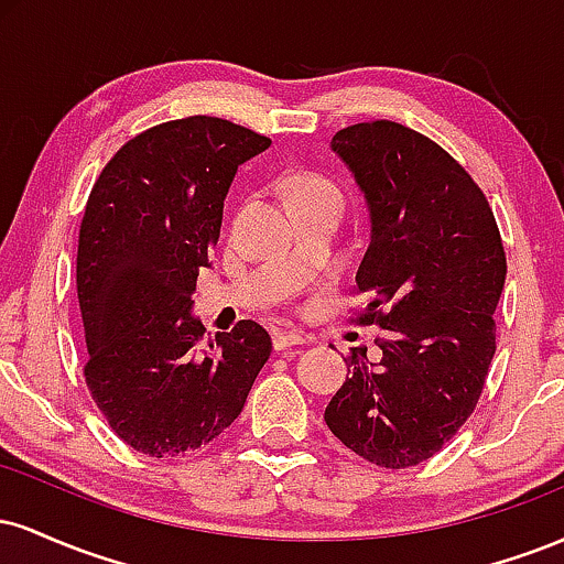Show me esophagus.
Returning a JSON list of instances; mask_svg holds the SVG:
<instances>
[{"label": "esophagus", "instance_id": "1", "mask_svg": "<svg viewBox=\"0 0 564 564\" xmlns=\"http://www.w3.org/2000/svg\"><path fill=\"white\" fill-rule=\"evenodd\" d=\"M304 336L300 332H286V328H275L273 332V347L275 349H289L294 345H304Z\"/></svg>", "mask_w": 564, "mask_h": 564}]
</instances>
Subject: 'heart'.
Here are the masks:
<instances>
[{
	"label": "heart",
	"instance_id": "obj_1",
	"mask_svg": "<svg viewBox=\"0 0 564 564\" xmlns=\"http://www.w3.org/2000/svg\"><path fill=\"white\" fill-rule=\"evenodd\" d=\"M289 200L294 206L307 204V200H334L341 206V191L328 177L315 172H294L286 180Z\"/></svg>",
	"mask_w": 564,
	"mask_h": 564
}]
</instances>
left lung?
Returning <instances> with one entry per match:
<instances>
[{
	"label": "left lung",
	"mask_w": 564,
	"mask_h": 564,
	"mask_svg": "<svg viewBox=\"0 0 564 564\" xmlns=\"http://www.w3.org/2000/svg\"><path fill=\"white\" fill-rule=\"evenodd\" d=\"M371 217L358 323L381 328L379 364L352 349L349 379L326 405L328 430L387 469L426 462L480 400L496 352V304L507 254L494 209L469 172L437 142L398 121L339 129Z\"/></svg>",
	"instance_id": "1"
}]
</instances>
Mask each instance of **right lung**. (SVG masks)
Returning a JSON list of instances; mask_svg holds the SVG:
<instances>
[{
  "label": "right lung",
  "mask_w": 564,
  "mask_h": 564,
  "mask_svg": "<svg viewBox=\"0 0 564 564\" xmlns=\"http://www.w3.org/2000/svg\"><path fill=\"white\" fill-rule=\"evenodd\" d=\"M268 148L217 116L164 121L124 142L89 193L76 254L84 379L111 430L145 456L212 443L270 358L260 323L206 336L191 315L232 177Z\"/></svg>",
  "instance_id": "1"
}]
</instances>
